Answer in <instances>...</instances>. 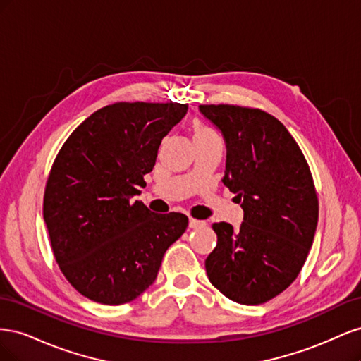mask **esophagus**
I'll use <instances>...</instances> for the list:
<instances>
[{
	"mask_svg": "<svg viewBox=\"0 0 361 361\" xmlns=\"http://www.w3.org/2000/svg\"><path fill=\"white\" fill-rule=\"evenodd\" d=\"M203 224H204V221H202V220H195V218H190V227H191V228L200 227V226H203Z\"/></svg>",
	"mask_w": 361,
	"mask_h": 361,
	"instance_id": "obj_1",
	"label": "esophagus"
}]
</instances>
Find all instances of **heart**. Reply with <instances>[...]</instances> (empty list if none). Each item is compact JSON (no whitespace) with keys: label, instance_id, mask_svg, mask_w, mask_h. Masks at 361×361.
<instances>
[{"label":"heart","instance_id":"heart-1","mask_svg":"<svg viewBox=\"0 0 361 361\" xmlns=\"http://www.w3.org/2000/svg\"><path fill=\"white\" fill-rule=\"evenodd\" d=\"M214 137H218L215 129L207 126L203 122L194 123V140H207V138H214Z\"/></svg>","mask_w":361,"mask_h":361}]
</instances>
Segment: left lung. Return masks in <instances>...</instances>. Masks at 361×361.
I'll use <instances>...</instances> for the list:
<instances>
[{
	"label": "left lung",
	"mask_w": 361,
	"mask_h": 361,
	"mask_svg": "<svg viewBox=\"0 0 361 361\" xmlns=\"http://www.w3.org/2000/svg\"><path fill=\"white\" fill-rule=\"evenodd\" d=\"M221 130L223 182L244 209L239 231L214 223L216 247L204 267L228 300L264 304L298 277L318 224V194L309 164L280 120L259 108L200 105Z\"/></svg>",
	"instance_id": "left-lung-1"
}]
</instances>
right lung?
<instances>
[{"mask_svg": "<svg viewBox=\"0 0 361 361\" xmlns=\"http://www.w3.org/2000/svg\"><path fill=\"white\" fill-rule=\"evenodd\" d=\"M188 104L116 102L64 141L43 195L54 257L71 285L106 305L135 300L155 281L188 216L154 214L134 200L155 166L161 140Z\"/></svg>", "mask_w": 361, "mask_h": 361, "instance_id": "1", "label": "right lung"}]
</instances>
